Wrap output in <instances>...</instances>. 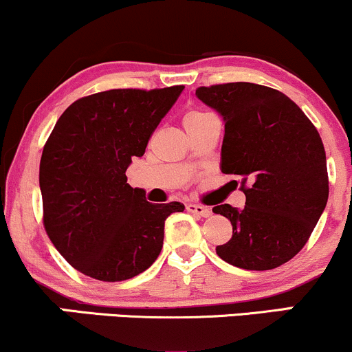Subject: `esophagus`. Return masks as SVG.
I'll return each instance as SVG.
<instances>
[{"mask_svg":"<svg viewBox=\"0 0 352 352\" xmlns=\"http://www.w3.org/2000/svg\"><path fill=\"white\" fill-rule=\"evenodd\" d=\"M187 210H188L190 213H195V215L204 217V218H207V217L212 215V210H210L208 207H204V205L188 204V205H187Z\"/></svg>","mask_w":352,"mask_h":352,"instance_id":"34e87169","label":"esophagus"}]
</instances>
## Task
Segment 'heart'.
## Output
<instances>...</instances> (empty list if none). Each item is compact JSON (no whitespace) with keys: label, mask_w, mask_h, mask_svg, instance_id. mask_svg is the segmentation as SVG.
<instances>
[{"label":"heart","mask_w":352,"mask_h":352,"mask_svg":"<svg viewBox=\"0 0 352 352\" xmlns=\"http://www.w3.org/2000/svg\"><path fill=\"white\" fill-rule=\"evenodd\" d=\"M205 116H208L207 112H201V111H190L188 114H185V117H184V124H190V122H193V120L204 119Z\"/></svg>","instance_id":"obj_1"}]
</instances>
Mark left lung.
Returning a JSON list of instances; mask_svg holds the SVG:
<instances>
[{
  "label": "left lung",
  "instance_id": "left-lung-1",
  "mask_svg": "<svg viewBox=\"0 0 352 352\" xmlns=\"http://www.w3.org/2000/svg\"><path fill=\"white\" fill-rule=\"evenodd\" d=\"M195 96L223 117L220 168L241 179V210L217 205L233 235L217 254L265 272L306 245L329 195L326 152L316 127L288 96L253 82L199 87Z\"/></svg>",
  "mask_w": 352,
  "mask_h": 352
}]
</instances>
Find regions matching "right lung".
Instances as JSON below:
<instances>
[{
    "label": "right lung",
    "instance_id": "add662e5",
    "mask_svg": "<svg viewBox=\"0 0 352 352\" xmlns=\"http://www.w3.org/2000/svg\"><path fill=\"white\" fill-rule=\"evenodd\" d=\"M182 91L98 92L72 102L52 129L39 164L44 230L86 276L124 281L145 272L162 250L167 217L185 210L151 204L125 175Z\"/></svg>",
    "mask_w": 352,
    "mask_h": 352
}]
</instances>
